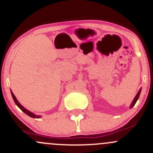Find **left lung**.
<instances>
[{
    "label": "left lung",
    "instance_id": "8db88e82",
    "mask_svg": "<svg viewBox=\"0 0 153 153\" xmlns=\"http://www.w3.org/2000/svg\"><path fill=\"white\" fill-rule=\"evenodd\" d=\"M141 90H142V88H140V89H139V92H138V93H137V95H136L135 98H134V99L133 102H132L131 105V106H130V107H131V108H132V107H133L134 106V105H135L136 102H137V100H138V99H139V95H140V93H141Z\"/></svg>",
    "mask_w": 153,
    "mask_h": 153
}]
</instances>
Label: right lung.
Instances as JSON below:
<instances>
[{"instance_id": "1", "label": "right lung", "mask_w": 153, "mask_h": 153, "mask_svg": "<svg viewBox=\"0 0 153 153\" xmlns=\"http://www.w3.org/2000/svg\"><path fill=\"white\" fill-rule=\"evenodd\" d=\"M11 96H12V97H13V100H14V102H15V104H16V105H17V106L19 107V108L21 109V110H22V111L24 112L25 114H27V115H29L30 117H33V118H39V117H41V116H40V115H35L34 113H33V112H30V111H29V110H27V109H25V107H23V106H22V105H20V103H19V102L17 101V100H16V97H15L14 94L12 93V91H11Z\"/></svg>"}]
</instances>
